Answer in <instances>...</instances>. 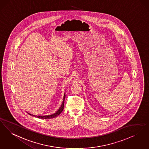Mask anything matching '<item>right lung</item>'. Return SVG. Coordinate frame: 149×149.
<instances>
[{"label": "right lung", "mask_w": 149, "mask_h": 149, "mask_svg": "<svg viewBox=\"0 0 149 149\" xmlns=\"http://www.w3.org/2000/svg\"><path fill=\"white\" fill-rule=\"evenodd\" d=\"M65 93L64 94V98H63V103L61 105V107H60L59 109L55 113H54L53 115H46V116H36V115H31L30 113H28V114H29L30 115H32V116H36L37 118H39V119H52V118H54L55 117H56L57 116H58L59 115H60L61 113L63 111V109H64V100H65Z\"/></svg>", "instance_id": "add662e5"}]
</instances>
